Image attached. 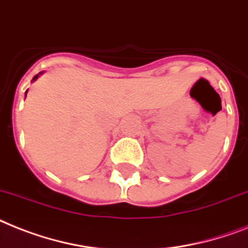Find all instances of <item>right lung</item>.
Returning a JSON list of instances; mask_svg holds the SVG:
<instances>
[{"label":"right lung","mask_w":248,"mask_h":248,"mask_svg":"<svg viewBox=\"0 0 248 248\" xmlns=\"http://www.w3.org/2000/svg\"><path fill=\"white\" fill-rule=\"evenodd\" d=\"M38 78V75L34 76V78H33V81H34V80H35V78ZM25 96H26V93H25Z\"/></svg>","instance_id":"1"}]
</instances>
